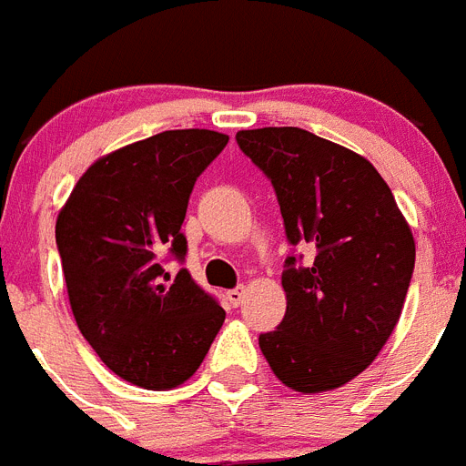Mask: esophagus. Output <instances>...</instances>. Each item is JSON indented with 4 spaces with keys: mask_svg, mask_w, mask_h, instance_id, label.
<instances>
[{
    "mask_svg": "<svg viewBox=\"0 0 466 466\" xmlns=\"http://www.w3.org/2000/svg\"><path fill=\"white\" fill-rule=\"evenodd\" d=\"M244 296H246V287H237L232 289V291H227V299H229V303H232L234 308L244 303Z\"/></svg>",
    "mask_w": 466,
    "mask_h": 466,
    "instance_id": "34e87169",
    "label": "esophagus"
}]
</instances>
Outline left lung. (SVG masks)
Wrapping results in <instances>:
<instances>
[{
  "label": "left lung",
  "instance_id": "left-lung-1",
  "mask_svg": "<svg viewBox=\"0 0 466 466\" xmlns=\"http://www.w3.org/2000/svg\"><path fill=\"white\" fill-rule=\"evenodd\" d=\"M269 177L287 239L312 251L287 258V315L258 343L281 384L322 393L372 365L400 319L414 269V237L377 167L300 127L237 132Z\"/></svg>",
  "mask_w": 466,
  "mask_h": 466
}]
</instances>
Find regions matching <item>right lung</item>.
I'll list each match as a JSON object with an SVG mask.
<instances>
[{"instance_id":"1","label":"right lung","mask_w":466,"mask_h":466,"mask_svg":"<svg viewBox=\"0 0 466 466\" xmlns=\"http://www.w3.org/2000/svg\"><path fill=\"white\" fill-rule=\"evenodd\" d=\"M229 137L166 130L101 156L56 218L66 289L77 329L101 362L148 390L185 384L201 367L225 310L187 269L182 229L198 175Z\"/></svg>"}]
</instances>
